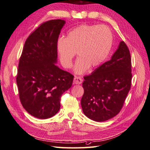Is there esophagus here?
I'll list each match as a JSON object with an SVG mask.
<instances>
[{
    "label": "esophagus",
    "instance_id": "34e87169",
    "mask_svg": "<svg viewBox=\"0 0 150 150\" xmlns=\"http://www.w3.org/2000/svg\"><path fill=\"white\" fill-rule=\"evenodd\" d=\"M82 81H83V80L81 77H79V76H75L73 82H74V84H81L82 83Z\"/></svg>",
    "mask_w": 150,
    "mask_h": 150
}]
</instances>
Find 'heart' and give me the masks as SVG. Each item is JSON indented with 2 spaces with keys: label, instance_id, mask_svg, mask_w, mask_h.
<instances>
[{
  "label": "heart",
  "instance_id": "heart-1",
  "mask_svg": "<svg viewBox=\"0 0 150 150\" xmlns=\"http://www.w3.org/2000/svg\"><path fill=\"white\" fill-rule=\"evenodd\" d=\"M113 44L111 30L105 25L83 24L67 33L65 38L59 39L57 49L61 63L65 69L72 65L77 53L74 72L82 74L90 67L101 64L109 55Z\"/></svg>",
  "mask_w": 150,
  "mask_h": 150
}]
</instances>
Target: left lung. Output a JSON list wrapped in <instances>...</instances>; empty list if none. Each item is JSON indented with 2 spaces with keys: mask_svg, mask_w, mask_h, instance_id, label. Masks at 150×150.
<instances>
[{
  "mask_svg": "<svg viewBox=\"0 0 150 150\" xmlns=\"http://www.w3.org/2000/svg\"><path fill=\"white\" fill-rule=\"evenodd\" d=\"M83 78L81 105L84 114L101 122L119 114L132 80L131 55L125 42H120L110 61Z\"/></svg>",
  "mask_w": 150,
  "mask_h": 150,
  "instance_id": "obj_1",
  "label": "left lung"
}]
</instances>
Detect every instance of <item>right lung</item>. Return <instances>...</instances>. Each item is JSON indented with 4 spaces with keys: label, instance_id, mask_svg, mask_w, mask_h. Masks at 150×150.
Masks as SVG:
<instances>
[{
    "label": "right lung",
    "instance_id": "right-lung-1",
    "mask_svg": "<svg viewBox=\"0 0 150 150\" xmlns=\"http://www.w3.org/2000/svg\"><path fill=\"white\" fill-rule=\"evenodd\" d=\"M65 21L53 19L42 23L25 41L16 76L19 99L31 115L47 119L60 109L64 91L74 76L55 65L57 43Z\"/></svg>",
    "mask_w": 150,
    "mask_h": 150
}]
</instances>
